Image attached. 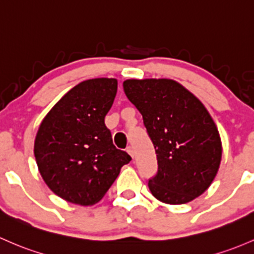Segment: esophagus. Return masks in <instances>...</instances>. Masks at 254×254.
Returning a JSON list of instances; mask_svg holds the SVG:
<instances>
[{"label":"esophagus","mask_w":254,"mask_h":254,"mask_svg":"<svg viewBox=\"0 0 254 254\" xmlns=\"http://www.w3.org/2000/svg\"><path fill=\"white\" fill-rule=\"evenodd\" d=\"M127 152L130 154V157H131V158H134L135 154H134V149H132L131 146H129V147L127 148Z\"/></svg>","instance_id":"esophagus-1"}]
</instances>
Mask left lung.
<instances>
[{"label": "left lung", "instance_id": "8db88e82", "mask_svg": "<svg viewBox=\"0 0 254 254\" xmlns=\"http://www.w3.org/2000/svg\"><path fill=\"white\" fill-rule=\"evenodd\" d=\"M123 89L153 142L158 173L151 193L167 204L201 196L220 167L221 138L203 103L173 79H127Z\"/></svg>", "mask_w": 254, "mask_h": 254}]
</instances>
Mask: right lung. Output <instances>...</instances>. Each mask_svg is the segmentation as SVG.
Listing matches in <instances>:
<instances>
[{
	"instance_id": "right-lung-1",
	"label": "right lung",
	"mask_w": 254,
	"mask_h": 254,
	"mask_svg": "<svg viewBox=\"0 0 254 254\" xmlns=\"http://www.w3.org/2000/svg\"><path fill=\"white\" fill-rule=\"evenodd\" d=\"M118 90L113 78L79 82L51 108L34 142L39 172L53 193L79 205L100 202L131 161L116 148L105 117Z\"/></svg>"
}]
</instances>
